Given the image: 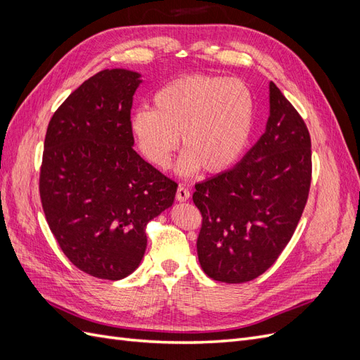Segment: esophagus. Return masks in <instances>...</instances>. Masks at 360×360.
Wrapping results in <instances>:
<instances>
[{"label": "esophagus", "instance_id": "esophagus-1", "mask_svg": "<svg viewBox=\"0 0 360 360\" xmlns=\"http://www.w3.org/2000/svg\"><path fill=\"white\" fill-rule=\"evenodd\" d=\"M176 198H177V201H188L189 198H191V192L186 189V188H183V186H179L177 188V192H176Z\"/></svg>", "mask_w": 360, "mask_h": 360}]
</instances>
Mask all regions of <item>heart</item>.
<instances>
[{
    "label": "heart",
    "mask_w": 360,
    "mask_h": 360,
    "mask_svg": "<svg viewBox=\"0 0 360 360\" xmlns=\"http://www.w3.org/2000/svg\"><path fill=\"white\" fill-rule=\"evenodd\" d=\"M255 122V101L238 79L216 75H189L169 81L153 96V110L141 108L129 127L143 156L167 168L179 147L184 153L176 169L222 172L242 158Z\"/></svg>",
    "instance_id": "heart-1"
}]
</instances>
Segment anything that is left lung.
<instances>
[{
    "label": "left lung",
    "mask_w": 360,
    "mask_h": 360,
    "mask_svg": "<svg viewBox=\"0 0 360 360\" xmlns=\"http://www.w3.org/2000/svg\"><path fill=\"white\" fill-rule=\"evenodd\" d=\"M264 134L236 167L195 184L197 240L207 276L252 281L275 263L296 230L311 186V138L299 112L269 84Z\"/></svg>",
    "instance_id": "1"
}]
</instances>
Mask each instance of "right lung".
I'll list each match as a JSON object with an SVG mask.
<instances>
[{"label":"right lung","mask_w":360,"mask_h":360,"mask_svg":"<svg viewBox=\"0 0 360 360\" xmlns=\"http://www.w3.org/2000/svg\"><path fill=\"white\" fill-rule=\"evenodd\" d=\"M141 73L106 69L52 115L40 198L52 234L72 263L118 281L141 264L146 226L172 205L177 183L134 150L130 110Z\"/></svg>","instance_id":"1"}]
</instances>
